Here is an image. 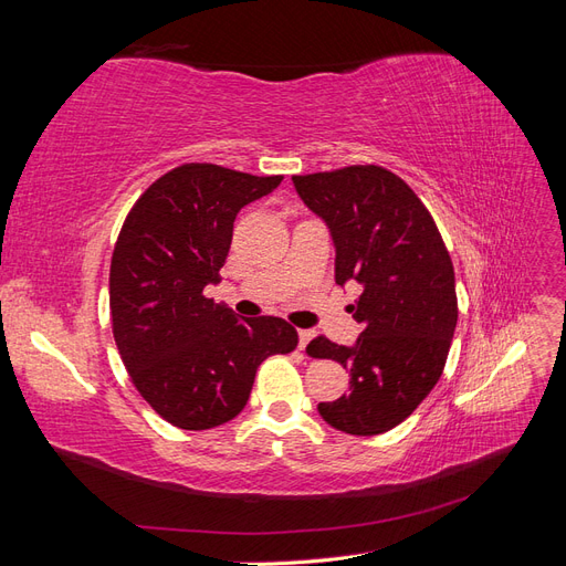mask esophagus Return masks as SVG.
<instances>
[{"mask_svg":"<svg viewBox=\"0 0 566 566\" xmlns=\"http://www.w3.org/2000/svg\"><path fill=\"white\" fill-rule=\"evenodd\" d=\"M297 335H300V349H304V347L310 345V342L316 337V333H314V331H300Z\"/></svg>","mask_w":566,"mask_h":566,"instance_id":"obj_1","label":"esophagus"}]
</instances>
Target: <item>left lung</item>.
I'll list each match as a JSON object with an SVG mask.
<instances>
[{"instance_id":"8db88e82","label":"left lung","mask_w":566,"mask_h":566,"mask_svg":"<svg viewBox=\"0 0 566 566\" xmlns=\"http://www.w3.org/2000/svg\"><path fill=\"white\" fill-rule=\"evenodd\" d=\"M335 245V283H361L349 312L364 325L352 347L316 337V358L349 368V394L318 403L339 432L382 434L434 389L458 323L455 276L447 245L420 198L378 165L293 177Z\"/></svg>"}]
</instances>
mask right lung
I'll list each match as a JSON object with an SVG mask.
<instances>
[{
	"label": "right lung",
	"mask_w": 566,
	"mask_h": 566,
	"mask_svg": "<svg viewBox=\"0 0 566 566\" xmlns=\"http://www.w3.org/2000/svg\"><path fill=\"white\" fill-rule=\"evenodd\" d=\"M283 177L188 163L134 202L113 250V335L134 387L167 422L210 430L245 408L260 364L297 347L276 316L238 318L205 297L221 281L233 221Z\"/></svg>",
	"instance_id": "add662e5"
}]
</instances>
